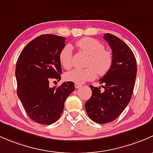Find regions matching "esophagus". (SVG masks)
Listing matches in <instances>:
<instances>
[{"instance_id":"1","label":"esophagus","mask_w":153,"mask_h":153,"mask_svg":"<svg viewBox=\"0 0 153 153\" xmlns=\"http://www.w3.org/2000/svg\"><path fill=\"white\" fill-rule=\"evenodd\" d=\"M74 86H75V88H79L80 87H82V85L77 84V83H75Z\"/></svg>"}]
</instances>
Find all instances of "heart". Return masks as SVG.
<instances>
[{"label":"heart","mask_w":153,"mask_h":153,"mask_svg":"<svg viewBox=\"0 0 153 153\" xmlns=\"http://www.w3.org/2000/svg\"><path fill=\"white\" fill-rule=\"evenodd\" d=\"M76 46L79 51L89 56L84 69L75 68L65 74L66 80L77 84H82L94 79L98 74L105 76L111 71L113 64V55L111 51L105 50V45L99 40L91 37H83L76 42ZM59 60L61 65L68 70L73 65V54L71 45H65L60 51Z\"/></svg>","instance_id":"heart-1"}]
</instances>
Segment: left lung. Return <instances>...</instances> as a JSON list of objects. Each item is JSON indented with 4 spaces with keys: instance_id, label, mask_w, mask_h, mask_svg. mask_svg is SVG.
Listing matches in <instances>:
<instances>
[{
    "instance_id": "obj_1",
    "label": "left lung",
    "mask_w": 153,
    "mask_h": 153,
    "mask_svg": "<svg viewBox=\"0 0 153 153\" xmlns=\"http://www.w3.org/2000/svg\"><path fill=\"white\" fill-rule=\"evenodd\" d=\"M104 39L113 55L111 71L100 79L101 87L90 85L92 96L85 107L90 119L99 124L113 122L119 117L130 102L137 74L135 57L130 47L113 34L107 33Z\"/></svg>"
}]
</instances>
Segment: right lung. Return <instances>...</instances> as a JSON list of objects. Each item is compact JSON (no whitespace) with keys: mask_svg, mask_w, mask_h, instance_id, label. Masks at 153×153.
<instances>
[{"mask_svg":"<svg viewBox=\"0 0 153 153\" xmlns=\"http://www.w3.org/2000/svg\"><path fill=\"white\" fill-rule=\"evenodd\" d=\"M65 38L42 34L29 42L20 53L15 68L17 93L30 119L51 124L60 118L67 97L74 91L73 82L50 87L51 79H61L59 54ZM55 82V81H54Z\"/></svg>","mask_w":153,"mask_h":153,"instance_id":"add662e5","label":"right lung"}]
</instances>
